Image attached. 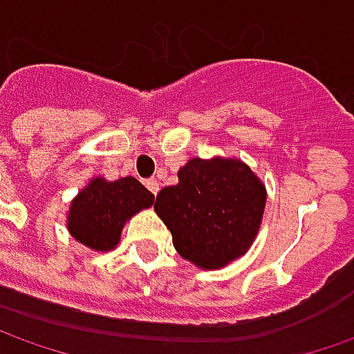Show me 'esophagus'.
Wrapping results in <instances>:
<instances>
[{"instance_id": "obj_1", "label": "esophagus", "mask_w": 354, "mask_h": 354, "mask_svg": "<svg viewBox=\"0 0 354 354\" xmlns=\"http://www.w3.org/2000/svg\"><path fill=\"white\" fill-rule=\"evenodd\" d=\"M145 187H147V189H149V193H153V195L159 193V183H157L156 179H147V181H145Z\"/></svg>"}]
</instances>
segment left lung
Masks as SVG:
<instances>
[{
	"instance_id": "obj_1",
	"label": "left lung",
	"mask_w": 354,
	"mask_h": 354,
	"mask_svg": "<svg viewBox=\"0 0 354 354\" xmlns=\"http://www.w3.org/2000/svg\"><path fill=\"white\" fill-rule=\"evenodd\" d=\"M179 183L156 198L179 256L203 270H218L252 246L264 216L266 187L240 159H189Z\"/></svg>"
}]
</instances>
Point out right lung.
I'll return each mask as SVG.
<instances>
[{
    "label": "right lung",
    "mask_w": 354,
    "mask_h": 354,
    "mask_svg": "<svg viewBox=\"0 0 354 354\" xmlns=\"http://www.w3.org/2000/svg\"><path fill=\"white\" fill-rule=\"evenodd\" d=\"M153 195L136 177L92 179L71 203L68 232L92 250L116 248L122 228L136 212L153 205Z\"/></svg>",
    "instance_id": "1"
}]
</instances>
